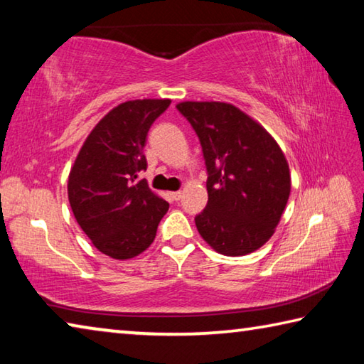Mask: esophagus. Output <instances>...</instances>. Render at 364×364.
<instances>
[{"label":"esophagus","mask_w":364,"mask_h":364,"mask_svg":"<svg viewBox=\"0 0 364 364\" xmlns=\"http://www.w3.org/2000/svg\"><path fill=\"white\" fill-rule=\"evenodd\" d=\"M170 196H171V199H173V200H180L181 196H183V191H173V193H170Z\"/></svg>","instance_id":"obj_1"}]
</instances>
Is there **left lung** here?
I'll use <instances>...</instances> for the list:
<instances>
[{
  "label": "left lung",
  "instance_id": "left-lung-1",
  "mask_svg": "<svg viewBox=\"0 0 364 364\" xmlns=\"http://www.w3.org/2000/svg\"><path fill=\"white\" fill-rule=\"evenodd\" d=\"M176 107L200 139L208 202L197 231L228 257L247 255L269 241L291 194V171L276 139L230 102L183 101Z\"/></svg>",
  "mask_w": 364,
  "mask_h": 364
}]
</instances>
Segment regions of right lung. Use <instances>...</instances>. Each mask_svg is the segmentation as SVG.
<instances>
[{
    "label": "right lung",
    "instance_id": "right-lung-1",
    "mask_svg": "<svg viewBox=\"0 0 364 364\" xmlns=\"http://www.w3.org/2000/svg\"><path fill=\"white\" fill-rule=\"evenodd\" d=\"M171 100L122 102L86 136L73 162L67 194L77 223L95 247L128 260L149 247L168 202L138 181L146 170V136Z\"/></svg>",
    "mask_w": 364,
    "mask_h": 364
}]
</instances>
